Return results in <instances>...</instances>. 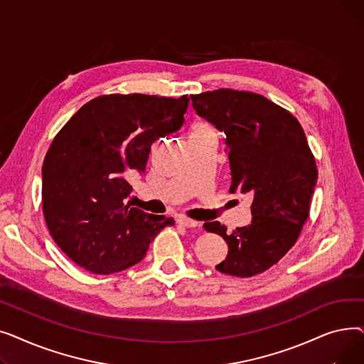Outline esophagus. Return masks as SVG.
Segmentation results:
<instances>
[{
	"mask_svg": "<svg viewBox=\"0 0 364 364\" xmlns=\"http://www.w3.org/2000/svg\"><path fill=\"white\" fill-rule=\"evenodd\" d=\"M177 224L181 225V227H187V228H192V227H196V225H198L196 221L190 220V218H186V217H180V218L177 220Z\"/></svg>",
	"mask_w": 364,
	"mask_h": 364,
	"instance_id": "esophagus-1",
	"label": "esophagus"
}]
</instances>
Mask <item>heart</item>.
<instances>
[{"instance_id":"b5f03b06","label":"heart","mask_w":364,"mask_h":364,"mask_svg":"<svg viewBox=\"0 0 364 364\" xmlns=\"http://www.w3.org/2000/svg\"><path fill=\"white\" fill-rule=\"evenodd\" d=\"M193 132H214V129L209 127L208 124H196V127H195V129H193Z\"/></svg>"}]
</instances>
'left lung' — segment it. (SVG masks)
<instances>
[{
    "label": "left lung",
    "instance_id": "8db88e82",
    "mask_svg": "<svg viewBox=\"0 0 364 364\" xmlns=\"http://www.w3.org/2000/svg\"><path fill=\"white\" fill-rule=\"evenodd\" d=\"M190 99L225 134L230 192L252 198L251 224L233 233L218 221L203 224L228 245L215 269L236 277L264 273L295 245L310 215L317 166L307 137L292 113L255 92L220 88Z\"/></svg>",
    "mask_w": 364,
    "mask_h": 364
}]
</instances>
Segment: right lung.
Returning a JSON list of instances; mask_svg holds the SVG:
<instances>
[{
	"label": "right lung",
	"instance_id": "1",
	"mask_svg": "<svg viewBox=\"0 0 364 364\" xmlns=\"http://www.w3.org/2000/svg\"><path fill=\"white\" fill-rule=\"evenodd\" d=\"M187 95H100L54 137L43 165V211L51 237L95 274L140 262L174 220L127 203L128 177L146 171L150 146L184 124Z\"/></svg>",
	"mask_w": 364,
	"mask_h": 364
}]
</instances>
